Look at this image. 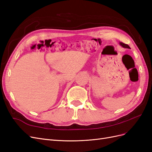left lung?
<instances>
[{"instance_id":"1","label":"left lung","mask_w":152,"mask_h":152,"mask_svg":"<svg viewBox=\"0 0 152 152\" xmlns=\"http://www.w3.org/2000/svg\"><path fill=\"white\" fill-rule=\"evenodd\" d=\"M120 44L122 45V46L123 48H130V47L129 46V45H128L127 44H124V43H123V42H120Z\"/></svg>"}]
</instances>
